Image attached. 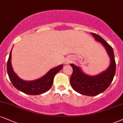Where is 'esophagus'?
Here are the masks:
<instances>
[{
  "label": "esophagus",
  "instance_id": "34e87169",
  "mask_svg": "<svg viewBox=\"0 0 123 123\" xmlns=\"http://www.w3.org/2000/svg\"><path fill=\"white\" fill-rule=\"evenodd\" d=\"M71 60H69V59H67L66 61V64H68L69 63V62H70Z\"/></svg>",
  "mask_w": 123,
  "mask_h": 123
}]
</instances>
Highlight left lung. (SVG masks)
Wrapping results in <instances>:
<instances>
[{"label":"left lung","mask_w":123,"mask_h":123,"mask_svg":"<svg viewBox=\"0 0 123 123\" xmlns=\"http://www.w3.org/2000/svg\"><path fill=\"white\" fill-rule=\"evenodd\" d=\"M95 40L102 44L110 56L111 63L107 70L95 76H89L83 72L81 68L74 64L70 66L73 72L70 78V84L75 91L81 95L93 96L102 93L108 88L114 78L116 72L114 53L113 48L102 37L91 33Z\"/></svg>","instance_id":"left-lung-1"}]
</instances>
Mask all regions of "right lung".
Listing matches in <instances>:
<instances>
[{
  "instance_id": "right-lung-1",
  "label": "right lung",
  "mask_w": 123,
  "mask_h": 123,
  "mask_svg": "<svg viewBox=\"0 0 123 123\" xmlns=\"http://www.w3.org/2000/svg\"><path fill=\"white\" fill-rule=\"evenodd\" d=\"M11 52L7 61V68L9 78L13 86L20 91L31 95H37L48 91L52 87L54 78L57 72L63 68V64L52 68L39 79L33 81H25L21 79L13 71L11 65Z\"/></svg>"
}]
</instances>
